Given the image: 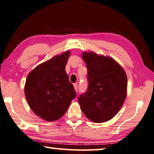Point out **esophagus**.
<instances>
[{
    "instance_id": "obj_1",
    "label": "esophagus",
    "mask_w": 154,
    "mask_h": 154,
    "mask_svg": "<svg viewBox=\"0 0 154 154\" xmlns=\"http://www.w3.org/2000/svg\"><path fill=\"white\" fill-rule=\"evenodd\" d=\"M74 89L75 90V91H78V85L76 84V83H74Z\"/></svg>"
}]
</instances>
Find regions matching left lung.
<instances>
[{
    "label": "left lung",
    "mask_w": 154,
    "mask_h": 154,
    "mask_svg": "<svg viewBox=\"0 0 154 154\" xmlns=\"http://www.w3.org/2000/svg\"><path fill=\"white\" fill-rule=\"evenodd\" d=\"M82 56L87 67L89 85L79 97L80 108L92 122H107L117 114L126 97V74L109 57L95 52H84Z\"/></svg>",
    "instance_id": "1"
}]
</instances>
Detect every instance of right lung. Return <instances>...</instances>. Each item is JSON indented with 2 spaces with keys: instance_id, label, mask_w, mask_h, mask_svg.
Instances as JSON below:
<instances>
[{
  "instance_id": "1",
  "label": "right lung",
  "mask_w": 154,
  "mask_h": 154,
  "mask_svg": "<svg viewBox=\"0 0 154 154\" xmlns=\"http://www.w3.org/2000/svg\"><path fill=\"white\" fill-rule=\"evenodd\" d=\"M70 55L66 51L37 66L27 75L24 94L30 108L42 119H60L76 96L65 72Z\"/></svg>"
}]
</instances>
